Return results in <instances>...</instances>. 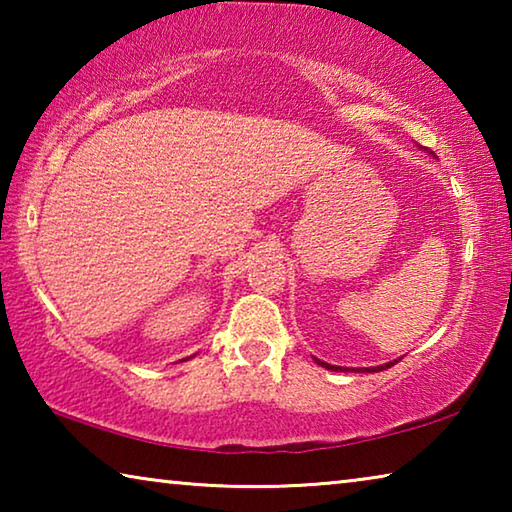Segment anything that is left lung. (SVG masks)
<instances>
[{"instance_id": "1", "label": "left lung", "mask_w": 512, "mask_h": 512, "mask_svg": "<svg viewBox=\"0 0 512 512\" xmlns=\"http://www.w3.org/2000/svg\"><path fill=\"white\" fill-rule=\"evenodd\" d=\"M316 363H318V366H323L327 370H334V372H341L343 370L341 366H329V363L320 361V359H316ZM391 366H395V361H388V363H384V366H375V368H363V370H366V372H379V370H386V368H391ZM345 370H350V368H345Z\"/></svg>"}]
</instances>
